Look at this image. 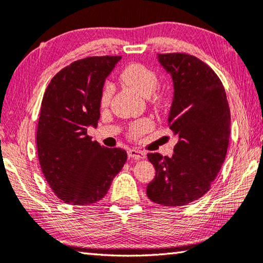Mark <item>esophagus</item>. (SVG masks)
Returning <instances> with one entry per match:
<instances>
[{"label": "esophagus", "instance_id": "1", "mask_svg": "<svg viewBox=\"0 0 263 263\" xmlns=\"http://www.w3.org/2000/svg\"><path fill=\"white\" fill-rule=\"evenodd\" d=\"M127 154H128V158L136 159V160H142V159L146 158V153L145 152H141V151L133 149V148L128 149Z\"/></svg>", "mask_w": 263, "mask_h": 263}]
</instances>
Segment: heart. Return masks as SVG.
<instances>
[{"mask_svg":"<svg viewBox=\"0 0 263 263\" xmlns=\"http://www.w3.org/2000/svg\"><path fill=\"white\" fill-rule=\"evenodd\" d=\"M121 79L124 83L136 89L142 96H151L152 102L157 106H162L166 102V94L161 90L155 89L159 83L158 74L147 66L139 64V62H133V64L127 65L122 70ZM112 92V86L110 83H105L102 88L100 95V105L102 108L109 105ZM152 127L153 122L149 118H141L139 121L133 122L128 126L127 136L133 140L139 139L141 136H144Z\"/></svg>","mask_w":263,"mask_h":263,"instance_id":"heart-1","label":"heart"}]
</instances>
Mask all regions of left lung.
Here are the masks:
<instances>
[{
  "instance_id": "1",
  "label": "left lung",
  "mask_w": 263,
  "mask_h": 263,
  "mask_svg": "<svg viewBox=\"0 0 263 263\" xmlns=\"http://www.w3.org/2000/svg\"><path fill=\"white\" fill-rule=\"evenodd\" d=\"M174 82L168 126L179 137L171 158L147 157L155 168L147 197L163 206H182L211 188L228 153L231 116L224 86L213 69L186 53L158 54Z\"/></svg>"
}]
</instances>
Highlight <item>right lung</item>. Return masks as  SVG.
<instances>
[{
	"label": "right lung",
	"instance_id": "add662e5",
	"mask_svg": "<svg viewBox=\"0 0 263 263\" xmlns=\"http://www.w3.org/2000/svg\"><path fill=\"white\" fill-rule=\"evenodd\" d=\"M122 57H88L58 72L44 94L37 126L39 164L48 185L65 203L91 205L108 193L127 154L92 141L89 125L100 119L104 80Z\"/></svg>",
	"mask_w": 263,
	"mask_h": 263
}]
</instances>
